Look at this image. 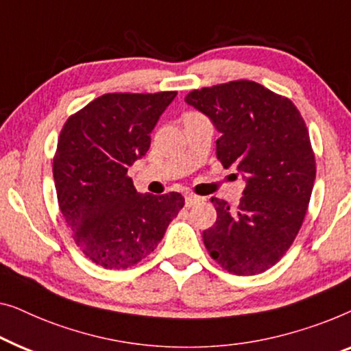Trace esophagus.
<instances>
[{"instance_id":"esophagus-1","label":"esophagus","mask_w":351,"mask_h":351,"mask_svg":"<svg viewBox=\"0 0 351 351\" xmlns=\"http://www.w3.org/2000/svg\"><path fill=\"white\" fill-rule=\"evenodd\" d=\"M200 200H202L200 197L192 195V194H189V195H186V197H184V204H186V206H194V205L199 204Z\"/></svg>"}]
</instances>
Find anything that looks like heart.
Listing matches in <instances>:
<instances>
[{
	"instance_id": "heart-1",
	"label": "heart",
	"mask_w": 351,
	"mask_h": 351,
	"mask_svg": "<svg viewBox=\"0 0 351 351\" xmlns=\"http://www.w3.org/2000/svg\"><path fill=\"white\" fill-rule=\"evenodd\" d=\"M192 116H199V114H197V112H187L184 117H192Z\"/></svg>"
}]
</instances>
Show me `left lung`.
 Masks as SVG:
<instances>
[{
	"label": "left lung",
	"instance_id": "1",
	"mask_svg": "<svg viewBox=\"0 0 351 351\" xmlns=\"http://www.w3.org/2000/svg\"><path fill=\"white\" fill-rule=\"evenodd\" d=\"M184 100L213 122L216 156L246 182L235 211L211 197L218 219L202 235L206 250L230 274L264 272L293 245L312 195L317 167L302 116L253 81L204 87Z\"/></svg>",
	"mask_w": 351,
	"mask_h": 351
}]
</instances>
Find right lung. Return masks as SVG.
<instances>
[{
  "label": "right lung",
  "mask_w": 351,
  "mask_h": 351,
  "mask_svg": "<svg viewBox=\"0 0 351 351\" xmlns=\"http://www.w3.org/2000/svg\"><path fill=\"white\" fill-rule=\"evenodd\" d=\"M176 92L106 93L63 125L53 157L58 206L84 254L106 269H127L164 239L184 205L178 192L141 195L128 167Z\"/></svg>",
  "instance_id": "right-lung-1"
}]
</instances>
